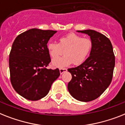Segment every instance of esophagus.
I'll return each instance as SVG.
<instances>
[{"label":"esophagus","instance_id":"34e87169","mask_svg":"<svg viewBox=\"0 0 125 125\" xmlns=\"http://www.w3.org/2000/svg\"><path fill=\"white\" fill-rule=\"evenodd\" d=\"M67 71V69H65V68H62V69H60V73L61 74H62L63 73H65L66 71Z\"/></svg>","mask_w":125,"mask_h":125}]
</instances>
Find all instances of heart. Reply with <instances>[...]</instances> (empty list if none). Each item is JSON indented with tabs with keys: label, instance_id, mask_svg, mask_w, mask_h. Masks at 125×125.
<instances>
[{
	"label": "heart",
	"instance_id": "heart-1",
	"mask_svg": "<svg viewBox=\"0 0 125 125\" xmlns=\"http://www.w3.org/2000/svg\"><path fill=\"white\" fill-rule=\"evenodd\" d=\"M92 42L74 33L67 34L58 39V43L49 42L47 45L49 54L52 58L51 65L54 68H63L74 62L80 65L87 60L92 50ZM64 51L65 55L57 58ZM56 57V59L55 58Z\"/></svg>",
	"mask_w": 125,
	"mask_h": 125
}]
</instances>
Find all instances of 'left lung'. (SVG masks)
<instances>
[{"mask_svg":"<svg viewBox=\"0 0 125 125\" xmlns=\"http://www.w3.org/2000/svg\"><path fill=\"white\" fill-rule=\"evenodd\" d=\"M90 36L92 50L83 63L68 69L72 80L67 88L73 98L83 102L96 99L103 94L112 82L115 56L110 40L91 29L77 31Z\"/></svg>","mask_w":125,"mask_h":125,"instance_id":"8db88e82","label":"left lung"}]
</instances>
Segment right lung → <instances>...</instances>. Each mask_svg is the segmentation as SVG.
Returning <instances> with one entry per match:
<instances>
[{"label":"right lung","mask_w":125,"mask_h":125,"mask_svg":"<svg viewBox=\"0 0 125 125\" xmlns=\"http://www.w3.org/2000/svg\"><path fill=\"white\" fill-rule=\"evenodd\" d=\"M56 32L33 28L13 42L9 58L11 82L15 91L28 100L44 98L60 74L58 69L46 68L51 62L47 44Z\"/></svg>","instance_id":"1"}]
</instances>
